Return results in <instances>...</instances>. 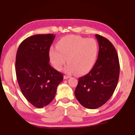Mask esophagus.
<instances>
[{"mask_svg":"<svg viewBox=\"0 0 135 135\" xmlns=\"http://www.w3.org/2000/svg\"><path fill=\"white\" fill-rule=\"evenodd\" d=\"M64 79H68L70 78V77L68 76V75H64Z\"/></svg>","mask_w":135,"mask_h":135,"instance_id":"34e87169","label":"esophagus"}]
</instances>
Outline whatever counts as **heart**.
<instances>
[{"label":"heart","mask_w":135,"mask_h":135,"mask_svg":"<svg viewBox=\"0 0 135 135\" xmlns=\"http://www.w3.org/2000/svg\"><path fill=\"white\" fill-rule=\"evenodd\" d=\"M98 46L93 38H86L75 35L61 38L56 48L49 50V58L55 69L60 71L66 61L65 72L69 74L78 73L84 75L89 73L95 64Z\"/></svg>","instance_id":"heart-1"}]
</instances>
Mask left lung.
Listing matches in <instances>:
<instances>
[{"label":"left lung","instance_id":"1","mask_svg":"<svg viewBox=\"0 0 135 135\" xmlns=\"http://www.w3.org/2000/svg\"><path fill=\"white\" fill-rule=\"evenodd\" d=\"M99 44L98 59L89 73L79 79L75 96L85 108L94 109L104 104L113 95L119 77V57L114 45L96 34Z\"/></svg>","mask_w":135,"mask_h":135}]
</instances>
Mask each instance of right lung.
Returning <instances> with one entry per match:
<instances>
[{"instance_id": "add662e5", "label": "right lung", "mask_w": 135, "mask_h": 135, "mask_svg": "<svg viewBox=\"0 0 135 135\" xmlns=\"http://www.w3.org/2000/svg\"><path fill=\"white\" fill-rule=\"evenodd\" d=\"M55 35L37 34L23 40L16 56V78L26 99L37 108L51 102L63 75L50 65L49 50Z\"/></svg>"}]
</instances>
